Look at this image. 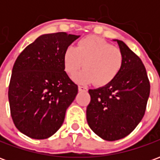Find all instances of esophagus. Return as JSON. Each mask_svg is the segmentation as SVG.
I'll use <instances>...</instances> for the list:
<instances>
[{
	"label": "esophagus",
	"mask_w": 160,
	"mask_h": 160,
	"mask_svg": "<svg viewBox=\"0 0 160 160\" xmlns=\"http://www.w3.org/2000/svg\"><path fill=\"white\" fill-rule=\"evenodd\" d=\"M79 91H80V92H87V87H81V86H79Z\"/></svg>",
	"instance_id": "obj_1"
}]
</instances>
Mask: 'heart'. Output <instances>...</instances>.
Listing matches in <instances>:
<instances>
[{"instance_id": "obj_1", "label": "heart", "mask_w": 160, "mask_h": 160, "mask_svg": "<svg viewBox=\"0 0 160 160\" xmlns=\"http://www.w3.org/2000/svg\"><path fill=\"white\" fill-rule=\"evenodd\" d=\"M63 65L67 73L72 76L83 66L85 69L75 80L81 84L93 82L97 86L110 83L123 65L120 49L98 37H87L80 40L76 47L69 46L64 52Z\"/></svg>"}]
</instances>
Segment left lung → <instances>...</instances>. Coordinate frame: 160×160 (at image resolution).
Masks as SVG:
<instances>
[{"instance_id":"1","label":"left lung","mask_w":160,"mask_h":160,"mask_svg":"<svg viewBox=\"0 0 160 160\" xmlns=\"http://www.w3.org/2000/svg\"><path fill=\"white\" fill-rule=\"evenodd\" d=\"M117 41L123 65L114 80L104 87L90 89L87 123L105 141H118L129 134L144 117L150 82L141 58L122 41Z\"/></svg>"}]
</instances>
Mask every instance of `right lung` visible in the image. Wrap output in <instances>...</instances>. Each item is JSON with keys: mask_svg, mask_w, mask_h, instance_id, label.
Here are the masks:
<instances>
[{"mask_svg": "<svg viewBox=\"0 0 160 160\" xmlns=\"http://www.w3.org/2000/svg\"><path fill=\"white\" fill-rule=\"evenodd\" d=\"M80 36L56 32L38 37L17 57L8 87L16 128L32 139H47L62 125L78 86L64 71L65 50Z\"/></svg>", "mask_w": 160, "mask_h": 160, "instance_id": "right-lung-1", "label": "right lung"}]
</instances>
